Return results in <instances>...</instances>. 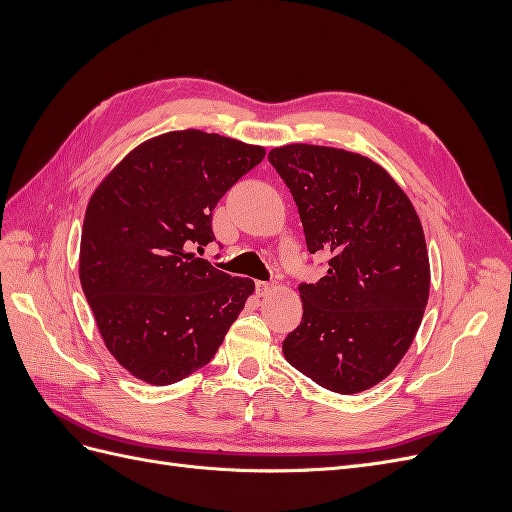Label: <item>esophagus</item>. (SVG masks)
I'll list each match as a JSON object with an SVG mask.
<instances>
[{
	"label": "esophagus",
	"instance_id": "34e87169",
	"mask_svg": "<svg viewBox=\"0 0 512 512\" xmlns=\"http://www.w3.org/2000/svg\"><path fill=\"white\" fill-rule=\"evenodd\" d=\"M273 290H275V284H271V282H256V292L260 294V297H265V294H269Z\"/></svg>",
	"mask_w": 512,
	"mask_h": 512
}]
</instances>
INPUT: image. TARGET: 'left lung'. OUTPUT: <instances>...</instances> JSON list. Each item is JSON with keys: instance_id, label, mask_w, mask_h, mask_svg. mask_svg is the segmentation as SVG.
Masks as SVG:
<instances>
[{"instance_id": "obj_1", "label": "left lung", "mask_w": 512, "mask_h": 512, "mask_svg": "<svg viewBox=\"0 0 512 512\" xmlns=\"http://www.w3.org/2000/svg\"><path fill=\"white\" fill-rule=\"evenodd\" d=\"M286 181L309 254L327 275L299 284L303 320L284 339L286 361L333 393L382 382L404 359L429 299V256L408 194L361 153L294 143L269 151Z\"/></svg>"}]
</instances>
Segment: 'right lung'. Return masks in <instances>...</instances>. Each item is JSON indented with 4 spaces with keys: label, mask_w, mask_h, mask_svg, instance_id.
I'll return each instance as SVG.
<instances>
[{
    "label": "right lung",
    "mask_w": 512,
    "mask_h": 512,
    "mask_svg": "<svg viewBox=\"0 0 512 512\" xmlns=\"http://www.w3.org/2000/svg\"><path fill=\"white\" fill-rule=\"evenodd\" d=\"M265 147L200 130L134 147L91 194L79 277L117 363L153 386L205 367L254 292L190 245L213 241L211 211Z\"/></svg>",
    "instance_id": "add662e5"
}]
</instances>
